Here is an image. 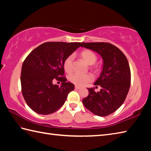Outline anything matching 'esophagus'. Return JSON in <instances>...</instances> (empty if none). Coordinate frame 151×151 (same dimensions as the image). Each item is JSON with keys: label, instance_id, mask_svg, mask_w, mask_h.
I'll return each instance as SVG.
<instances>
[{"label": "esophagus", "instance_id": "34e87169", "mask_svg": "<svg viewBox=\"0 0 151 151\" xmlns=\"http://www.w3.org/2000/svg\"><path fill=\"white\" fill-rule=\"evenodd\" d=\"M81 87H80V86H75V89H81Z\"/></svg>", "mask_w": 151, "mask_h": 151}]
</instances>
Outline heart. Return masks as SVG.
Listing matches in <instances>:
<instances>
[{"label": "heart", "instance_id": "obj_1", "mask_svg": "<svg viewBox=\"0 0 151 151\" xmlns=\"http://www.w3.org/2000/svg\"><path fill=\"white\" fill-rule=\"evenodd\" d=\"M80 56L83 59V60L89 65H92L96 62L97 60V56L96 54L93 52L92 50L89 49H86L82 50L80 53ZM73 56L70 55L67 57L63 62V67L67 73H70L72 71L73 69ZM70 81L73 84L78 86H83L86 84V83L92 81L93 76L90 74H82L75 73L73 74L69 77Z\"/></svg>", "mask_w": 151, "mask_h": 151}]
</instances>
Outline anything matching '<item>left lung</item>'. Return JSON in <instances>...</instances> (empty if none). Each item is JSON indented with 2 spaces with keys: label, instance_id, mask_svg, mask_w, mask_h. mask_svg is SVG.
<instances>
[{
  "label": "left lung",
  "instance_id": "1",
  "mask_svg": "<svg viewBox=\"0 0 151 151\" xmlns=\"http://www.w3.org/2000/svg\"><path fill=\"white\" fill-rule=\"evenodd\" d=\"M82 43V47L95 51L103 60L100 76L94 83L101 86V90L95 92V88H88L89 95L82 102L95 115L107 116L123 104L129 93L131 79L129 62L124 54L110 43Z\"/></svg>",
  "mask_w": 151,
  "mask_h": 151
}]
</instances>
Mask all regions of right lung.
<instances>
[{"label":"right lung","mask_w":151,"mask_h":151,"mask_svg":"<svg viewBox=\"0 0 151 151\" xmlns=\"http://www.w3.org/2000/svg\"><path fill=\"white\" fill-rule=\"evenodd\" d=\"M81 43L47 42L28 54L22 63V93L28 106L41 115L52 114L62 106L75 85L66 82L63 62ZM56 79L60 86L53 85Z\"/></svg>","instance_id":"obj_1"}]
</instances>
